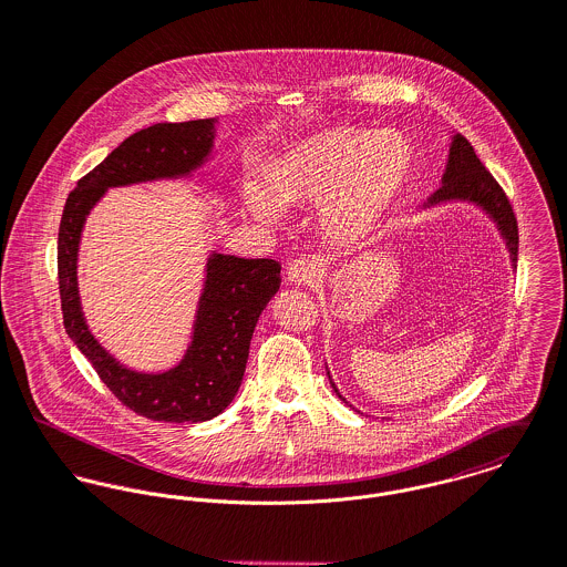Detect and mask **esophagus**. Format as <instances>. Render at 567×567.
Masks as SVG:
<instances>
[{
    "mask_svg": "<svg viewBox=\"0 0 567 567\" xmlns=\"http://www.w3.org/2000/svg\"><path fill=\"white\" fill-rule=\"evenodd\" d=\"M317 276H319V267L313 260H307V258L291 260L287 267V280L293 285H311L317 280Z\"/></svg>",
    "mask_w": 567,
    "mask_h": 567,
    "instance_id": "obj_1",
    "label": "esophagus"
}]
</instances>
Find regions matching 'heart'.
Returning <instances> with one entry per match:
<instances>
[{
	"label": "heart",
	"mask_w": 567,
	"mask_h": 567,
	"mask_svg": "<svg viewBox=\"0 0 567 567\" xmlns=\"http://www.w3.org/2000/svg\"><path fill=\"white\" fill-rule=\"evenodd\" d=\"M415 172V150L398 132L341 127L302 141L267 172V187L250 185L254 215L276 226L282 208L321 206L326 230L339 241L363 239Z\"/></svg>",
	"instance_id": "obj_1"
}]
</instances>
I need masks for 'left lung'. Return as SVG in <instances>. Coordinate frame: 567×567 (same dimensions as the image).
<instances>
[{"label":"left lung","instance_id":"1","mask_svg":"<svg viewBox=\"0 0 567 567\" xmlns=\"http://www.w3.org/2000/svg\"><path fill=\"white\" fill-rule=\"evenodd\" d=\"M447 202H467L478 206L498 228L501 237L506 244L511 265H517V219L513 215V208L508 204V197L504 195L503 187L496 183V178L485 169L481 158L476 156L472 143L454 132L447 154V165L441 176V187L435 190L429 202H424L422 208H433ZM330 384L334 393L346 402V398L339 393L337 384L328 372Z\"/></svg>","mask_w":567,"mask_h":567}]
</instances>
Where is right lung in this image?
<instances>
[{"label":"right lung","instance_id":"1","mask_svg":"<svg viewBox=\"0 0 567 567\" xmlns=\"http://www.w3.org/2000/svg\"><path fill=\"white\" fill-rule=\"evenodd\" d=\"M215 122L156 124L134 132L69 193L61 219L64 330L122 404L154 422H206L233 402L244 380L256 321L280 289V265L271 258L208 254L185 357L172 370L147 374L120 363L89 330L78 289L80 239L89 213L106 190L190 178L204 167L215 145Z\"/></svg>","mask_w":567,"mask_h":567}]
</instances>
